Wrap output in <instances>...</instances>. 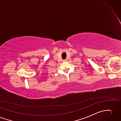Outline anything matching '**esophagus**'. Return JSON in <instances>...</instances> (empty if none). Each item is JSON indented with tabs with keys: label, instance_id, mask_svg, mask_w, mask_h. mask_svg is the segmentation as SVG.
Listing matches in <instances>:
<instances>
[{
	"label": "esophagus",
	"instance_id": "34e87169",
	"mask_svg": "<svg viewBox=\"0 0 121 121\" xmlns=\"http://www.w3.org/2000/svg\"><path fill=\"white\" fill-rule=\"evenodd\" d=\"M63 62H66V60H63Z\"/></svg>",
	"mask_w": 121,
	"mask_h": 121
}]
</instances>
